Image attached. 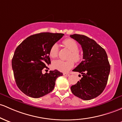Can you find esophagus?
Returning <instances> with one entry per match:
<instances>
[{
  "label": "esophagus",
  "mask_w": 122,
  "mask_h": 122,
  "mask_svg": "<svg viewBox=\"0 0 122 122\" xmlns=\"http://www.w3.org/2000/svg\"><path fill=\"white\" fill-rule=\"evenodd\" d=\"M63 75L65 76H69V73H63Z\"/></svg>",
  "instance_id": "obj_1"
}]
</instances>
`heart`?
Masks as SVG:
<instances>
[{
  "mask_svg": "<svg viewBox=\"0 0 122 122\" xmlns=\"http://www.w3.org/2000/svg\"><path fill=\"white\" fill-rule=\"evenodd\" d=\"M64 46L69 50L71 54L69 56V59L71 60L68 61H62L58 60H55L53 62V66L55 69L62 72L69 71L74 66V61L79 62L81 60V55L79 51V46L77 43L72 39H66L63 41ZM58 46L57 43H55L50 48L49 51V56L51 58H54L58 56ZM71 59H73L71 60Z\"/></svg>",
  "mask_w": 122,
  "mask_h": 122,
  "instance_id": "obj_1",
  "label": "heart"
}]
</instances>
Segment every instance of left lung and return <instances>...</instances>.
<instances>
[{"instance_id": "obj_1", "label": "left lung", "mask_w": 122, "mask_h": 122, "mask_svg": "<svg viewBox=\"0 0 122 122\" xmlns=\"http://www.w3.org/2000/svg\"><path fill=\"white\" fill-rule=\"evenodd\" d=\"M70 37L81 45L83 61L73 70L83 76L71 87L72 93L79 98L90 100L98 97L106 87L111 66L107 53L92 39L82 35H71Z\"/></svg>"}]
</instances>
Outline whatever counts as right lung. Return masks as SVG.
<instances>
[{
	"mask_svg": "<svg viewBox=\"0 0 122 122\" xmlns=\"http://www.w3.org/2000/svg\"><path fill=\"white\" fill-rule=\"evenodd\" d=\"M63 33L43 32L33 35L16 48L12 59L14 79L20 90L32 98H39L54 89L56 81L62 73L57 69L42 73L51 63L50 48ZM49 69V68H48Z\"/></svg>",
	"mask_w": 122,
	"mask_h": 122,
	"instance_id": "1",
	"label": "right lung"
}]
</instances>
